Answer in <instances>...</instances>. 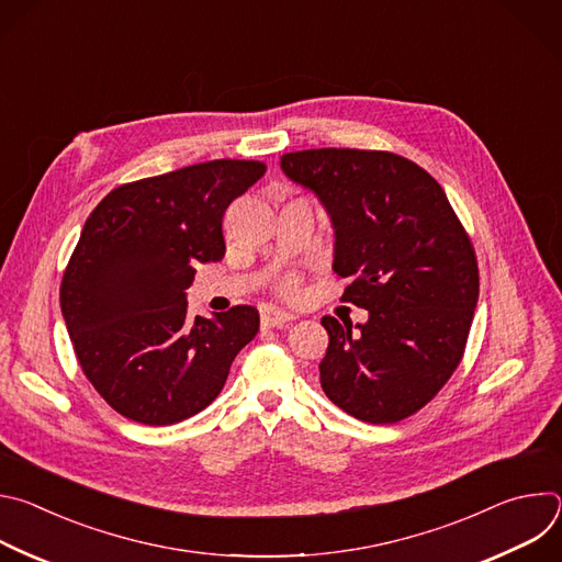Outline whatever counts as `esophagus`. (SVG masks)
Masks as SVG:
<instances>
[{"label":"esophagus","mask_w":562,"mask_h":562,"mask_svg":"<svg viewBox=\"0 0 562 562\" xmlns=\"http://www.w3.org/2000/svg\"><path fill=\"white\" fill-rule=\"evenodd\" d=\"M291 319H295L293 313H286V311H282V308H271V306H269V308L262 311L260 323H262L265 329H273V327H282L284 323H291Z\"/></svg>","instance_id":"34e87169"}]
</instances>
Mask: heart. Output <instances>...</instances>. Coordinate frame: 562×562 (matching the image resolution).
<instances>
[{
    "label": "heart",
    "mask_w": 562,
    "mask_h": 562,
    "mask_svg": "<svg viewBox=\"0 0 562 562\" xmlns=\"http://www.w3.org/2000/svg\"><path fill=\"white\" fill-rule=\"evenodd\" d=\"M293 286H295V282H293V280H286V282H284V291H291Z\"/></svg>",
    "instance_id": "1"
}]
</instances>
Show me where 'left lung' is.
I'll return each instance as SVG.
<instances>
[{
    "label": "left lung",
    "instance_id": "obj_1",
    "mask_svg": "<svg viewBox=\"0 0 562 562\" xmlns=\"http://www.w3.org/2000/svg\"><path fill=\"white\" fill-rule=\"evenodd\" d=\"M280 169L329 213L334 271L353 280L342 300L369 311L356 329L323 317V391L371 425L416 414L460 364L477 302L475 254L442 187L386 150H297Z\"/></svg>",
    "mask_w": 562,
    "mask_h": 562
}]
</instances>
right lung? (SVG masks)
I'll return each instance as SVG.
<instances>
[{
    "label": "right lung",
    "instance_id": "right-lung-1",
    "mask_svg": "<svg viewBox=\"0 0 562 562\" xmlns=\"http://www.w3.org/2000/svg\"><path fill=\"white\" fill-rule=\"evenodd\" d=\"M267 167L213 159L111 191L89 215L59 304L85 375L128 420L165 427L206 409L258 329L249 304L187 315L195 267L220 262L222 217Z\"/></svg>",
    "mask_w": 562,
    "mask_h": 562
}]
</instances>
